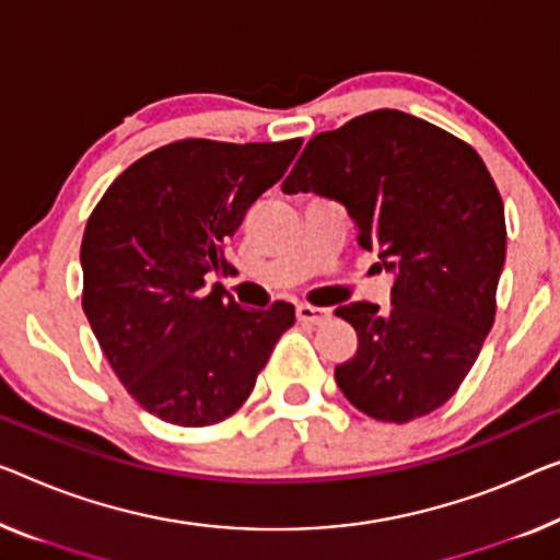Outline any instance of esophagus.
<instances>
[{
	"label": "esophagus",
	"instance_id": "34e87169",
	"mask_svg": "<svg viewBox=\"0 0 560 560\" xmlns=\"http://www.w3.org/2000/svg\"><path fill=\"white\" fill-rule=\"evenodd\" d=\"M329 312L327 308H319V306H312V304H299L296 306V319L302 324H322L327 319Z\"/></svg>",
	"mask_w": 560,
	"mask_h": 560
}]
</instances>
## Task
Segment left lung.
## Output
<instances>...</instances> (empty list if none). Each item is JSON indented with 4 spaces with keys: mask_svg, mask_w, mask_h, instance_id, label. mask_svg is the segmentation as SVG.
<instances>
[{
    "mask_svg": "<svg viewBox=\"0 0 560 560\" xmlns=\"http://www.w3.org/2000/svg\"><path fill=\"white\" fill-rule=\"evenodd\" d=\"M281 188L345 203L357 244L397 273L389 308H337L357 331V352L334 366L339 389L382 422L435 412L478 360L505 264L503 198L478 150L415 115L372 110L308 140Z\"/></svg>",
    "mask_w": 560,
    "mask_h": 560,
    "instance_id": "1",
    "label": "left lung"
}]
</instances>
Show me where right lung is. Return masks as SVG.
<instances>
[{"mask_svg":"<svg viewBox=\"0 0 560 560\" xmlns=\"http://www.w3.org/2000/svg\"><path fill=\"white\" fill-rule=\"evenodd\" d=\"M302 138H186L138 158L90 213L82 308L122 387L178 428L226 420L294 324V306L241 308L208 273H233L223 246L283 173Z\"/></svg>","mask_w":560,"mask_h":560,"instance_id":"add662e5","label":"right lung"}]
</instances>
